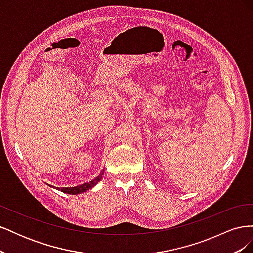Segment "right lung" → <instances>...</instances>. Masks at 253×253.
Returning <instances> with one entry per match:
<instances>
[{
    "instance_id": "right-lung-1",
    "label": "right lung",
    "mask_w": 253,
    "mask_h": 253,
    "mask_svg": "<svg viewBox=\"0 0 253 253\" xmlns=\"http://www.w3.org/2000/svg\"><path fill=\"white\" fill-rule=\"evenodd\" d=\"M103 172H104V170L100 173V175L97 176L95 179L90 180L89 182L83 183V185H80V186H77V187H72V188H57V189L60 190V191H62V192H64V193H67V194H79V193H82V192H85V191L95 187L97 183L101 180Z\"/></svg>"
}]
</instances>
